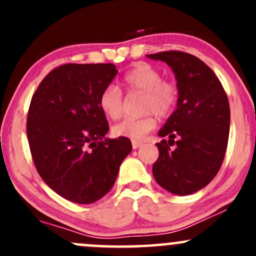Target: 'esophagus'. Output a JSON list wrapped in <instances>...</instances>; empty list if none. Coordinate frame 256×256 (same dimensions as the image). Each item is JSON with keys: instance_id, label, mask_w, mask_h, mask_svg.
<instances>
[{"instance_id": "1", "label": "esophagus", "mask_w": 256, "mask_h": 256, "mask_svg": "<svg viewBox=\"0 0 256 256\" xmlns=\"http://www.w3.org/2000/svg\"><path fill=\"white\" fill-rule=\"evenodd\" d=\"M142 142H141V141H132V147H134V148H138V147H141V146H142Z\"/></svg>"}]
</instances>
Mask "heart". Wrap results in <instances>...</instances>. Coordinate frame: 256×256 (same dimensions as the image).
Here are the masks:
<instances>
[{
    "instance_id": "obj_1",
    "label": "heart",
    "mask_w": 256,
    "mask_h": 256,
    "mask_svg": "<svg viewBox=\"0 0 256 256\" xmlns=\"http://www.w3.org/2000/svg\"><path fill=\"white\" fill-rule=\"evenodd\" d=\"M120 86L128 92H144L141 109L146 115L141 118H128L112 128L118 138L134 141L142 140L154 128L156 115L164 118L174 112L178 100V88L174 82L162 79L161 72L144 62L136 63L121 76ZM100 109L108 118L118 120L124 114V95L116 85H109L102 90L99 99Z\"/></svg>"
}]
</instances>
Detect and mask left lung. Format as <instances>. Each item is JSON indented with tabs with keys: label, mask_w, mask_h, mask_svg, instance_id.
Here are the masks:
<instances>
[{
	"label": "left lung",
	"mask_w": 256,
	"mask_h": 256,
	"mask_svg": "<svg viewBox=\"0 0 256 256\" xmlns=\"http://www.w3.org/2000/svg\"><path fill=\"white\" fill-rule=\"evenodd\" d=\"M147 58L168 64L178 88L177 109L158 131L168 141L156 144L160 156L152 167L154 177L174 194H192L206 187L223 164L230 128L228 96L214 72L192 54L170 50Z\"/></svg>",
	"instance_id": "8db88e82"
}]
</instances>
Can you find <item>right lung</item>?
Masks as SVG:
<instances>
[{"label":"right lung","instance_id":"1","mask_svg":"<svg viewBox=\"0 0 256 256\" xmlns=\"http://www.w3.org/2000/svg\"><path fill=\"white\" fill-rule=\"evenodd\" d=\"M118 74L114 64H64L42 80L30 100L27 136L42 180L66 200L90 204L112 188L132 150L126 138H108L100 109L102 90Z\"/></svg>","mask_w":256,"mask_h":256}]
</instances>
